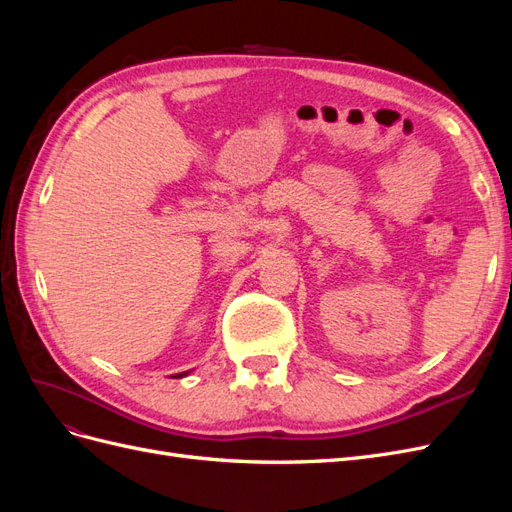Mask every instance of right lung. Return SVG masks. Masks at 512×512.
Segmentation results:
<instances>
[{"mask_svg":"<svg viewBox=\"0 0 512 512\" xmlns=\"http://www.w3.org/2000/svg\"><path fill=\"white\" fill-rule=\"evenodd\" d=\"M183 376H185V371H183V374H177V376H175V378H183Z\"/></svg>","mask_w":512,"mask_h":512,"instance_id":"add662e5","label":"right lung"}]
</instances>
